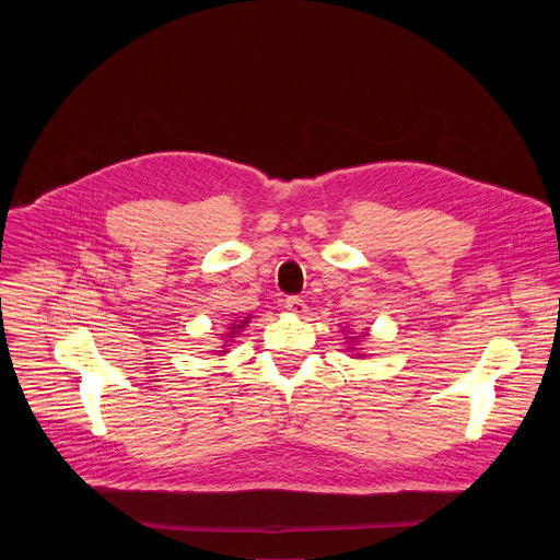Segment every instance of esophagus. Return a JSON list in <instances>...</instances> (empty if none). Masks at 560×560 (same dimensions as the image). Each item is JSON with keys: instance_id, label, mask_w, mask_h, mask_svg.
Here are the masks:
<instances>
[{"instance_id": "obj_1", "label": "esophagus", "mask_w": 560, "mask_h": 560, "mask_svg": "<svg viewBox=\"0 0 560 560\" xmlns=\"http://www.w3.org/2000/svg\"><path fill=\"white\" fill-rule=\"evenodd\" d=\"M285 307L292 312V314H305L307 312V305H305V301L301 299V296H288L285 299Z\"/></svg>"}]
</instances>
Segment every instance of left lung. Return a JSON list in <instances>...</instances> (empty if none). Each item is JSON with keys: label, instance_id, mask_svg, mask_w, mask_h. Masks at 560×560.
<instances>
[{"label": "left lung", "instance_id": "obj_1", "mask_svg": "<svg viewBox=\"0 0 560 560\" xmlns=\"http://www.w3.org/2000/svg\"><path fill=\"white\" fill-rule=\"evenodd\" d=\"M363 337H365V335H363ZM357 357H361V354H357Z\"/></svg>", "mask_w": 560, "mask_h": 560}]
</instances>
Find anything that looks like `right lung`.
I'll return each mask as SVG.
<instances>
[{
  "label": "right lung",
  "instance_id": "right-lung-1",
  "mask_svg": "<svg viewBox=\"0 0 560 560\" xmlns=\"http://www.w3.org/2000/svg\"><path fill=\"white\" fill-rule=\"evenodd\" d=\"M248 322H250V316H246V318H244V322H242V324H232V328H230V332H228V335H225V337H234V335H236V332H238V330H242V328H244V326H246V324H248ZM223 348H228V346H223ZM221 352H225V350H221Z\"/></svg>",
  "mask_w": 560,
  "mask_h": 560
}]
</instances>
